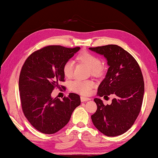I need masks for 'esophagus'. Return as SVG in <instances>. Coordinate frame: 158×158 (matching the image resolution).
Here are the masks:
<instances>
[{"mask_svg": "<svg viewBox=\"0 0 158 158\" xmlns=\"http://www.w3.org/2000/svg\"><path fill=\"white\" fill-rule=\"evenodd\" d=\"M80 100H81V102H86V101H88V100H89L90 99L89 98H86V97H83V96H82L80 98Z\"/></svg>", "mask_w": 158, "mask_h": 158, "instance_id": "1", "label": "esophagus"}]
</instances>
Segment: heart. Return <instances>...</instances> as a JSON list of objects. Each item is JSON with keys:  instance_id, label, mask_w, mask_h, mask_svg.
<instances>
[{"instance_id": "obj_1", "label": "heart", "mask_w": 158, "mask_h": 158, "mask_svg": "<svg viewBox=\"0 0 158 158\" xmlns=\"http://www.w3.org/2000/svg\"><path fill=\"white\" fill-rule=\"evenodd\" d=\"M76 60L84 64L90 69L91 74L94 76H101L104 73L106 67L102 63L101 59L96 55L87 51H83L76 56ZM74 63L71 60L66 61L62 67V72L65 77L70 78L73 74ZM94 86V82L90 80H75L70 83L71 90L82 95H88Z\"/></svg>"}]
</instances>
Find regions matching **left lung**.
I'll list each match as a JSON object with an SVG mask.
<instances>
[{"mask_svg": "<svg viewBox=\"0 0 158 158\" xmlns=\"http://www.w3.org/2000/svg\"><path fill=\"white\" fill-rule=\"evenodd\" d=\"M89 49L103 56L109 66L105 78L99 85L97 95L115 98L105 106L94 98L96 112L92 115L94 125L102 134L114 137L128 130L138 118L142 105L144 82L141 69L131 55L115 44Z\"/></svg>", "mask_w": 158, "mask_h": 158, "instance_id": "1", "label": "left lung"}]
</instances>
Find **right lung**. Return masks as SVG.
<instances>
[{
	"mask_svg": "<svg viewBox=\"0 0 158 158\" xmlns=\"http://www.w3.org/2000/svg\"><path fill=\"white\" fill-rule=\"evenodd\" d=\"M80 49L46 46L30 55L22 67L19 76L22 109L31 124L42 133L52 134L60 130L80 104V96L74 93L62 101L51 96L54 88L65 81L63 65Z\"/></svg>",
	"mask_w": 158,
	"mask_h": 158,
	"instance_id": "add662e5",
	"label": "right lung"
}]
</instances>
